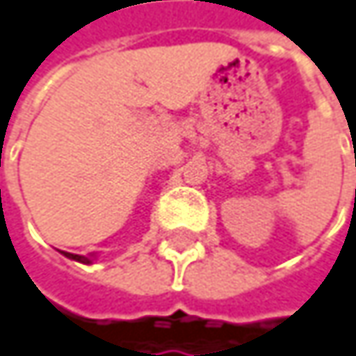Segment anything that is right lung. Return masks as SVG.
Listing matches in <instances>:
<instances>
[{
    "label": "right lung",
    "instance_id": "1",
    "mask_svg": "<svg viewBox=\"0 0 356 356\" xmlns=\"http://www.w3.org/2000/svg\"><path fill=\"white\" fill-rule=\"evenodd\" d=\"M67 257H72V259H76V261H82V264H90V257H86V255H76V253H65Z\"/></svg>",
    "mask_w": 356,
    "mask_h": 356
}]
</instances>
